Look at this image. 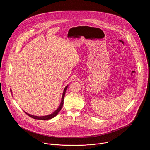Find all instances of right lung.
<instances>
[{"mask_svg":"<svg viewBox=\"0 0 150 150\" xmlns=\"http://www.w3.org/2000/svg\"><path fill=\"white\" fill-rule=\"evenodd\" d=\"M68 88V86H67L65 88V90H64L63 91V95H62V101H61V103L59 107V108L53 113H52L51 115H47V116H33V115H31L26 112H25L27 115H28L30 117L33 118V119H38V120H49V119H50L54 117H55L57 114L60 111V110L62 109V106H63V100H64V97H65V92H66V90Z\"/></svg>","mask_w":150,"mask_h":150,"instance_id":"add662e5","label":"right lung"}]
</instances>
